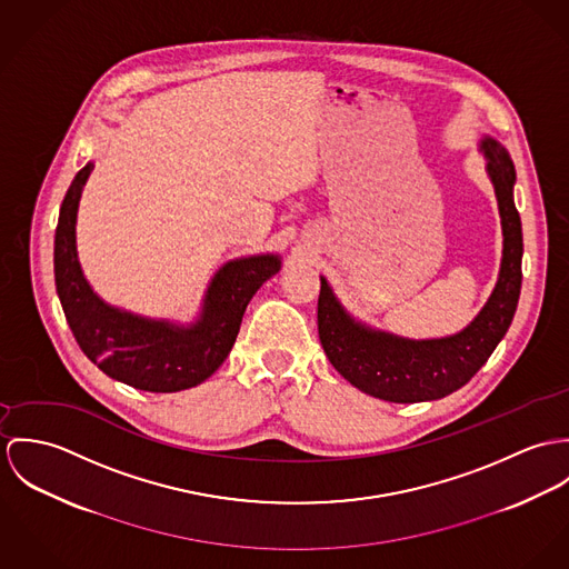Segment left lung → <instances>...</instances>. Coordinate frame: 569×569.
Returning <instances> with one entry per match:
<instances>
[{
  "instance_id": "left-lung-1",
  "label": "left lung",
  "mask_w": 569,
  "mask_h": 569,
  "mask_svg": "<svg viewBox=\"0 0 569 569\" xmlns=\"http://www.w3.org/2000/svg\"><path fill=\"white\" fill-rule=\"evenodd\" d=\"M498 193L505 257L498 286L478 318L442 340H403L353 322L320 277L318 338L333 369L356 388L395 403L441 399L473 378L505 338L521 290V220L512 200L515 166L496 139L482 143Z\"/></svg>"
}]
</instances>
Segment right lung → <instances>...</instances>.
Segmentation results:
<instances>
[{"label": "right lung", "instance_id": "obj_1", "mask_svg": "<svg viewBox=\"0 0 569 569\" xmlns=\"http://www.w3.org/2000/svg\"><path fill=\"white\" fill-rule=\"evenodd\" d=\"M91 170L87 163L71 181L54 236V281L69 329L82 353L109 378L148 392L191 388L224 362L249 301L279 270V257L227 263L211 281L202 318L190 329L109 308L89 288L76 254V211Z\"/></svg>", "mask_w": 569, "mask_h": 569}]
</instances>
